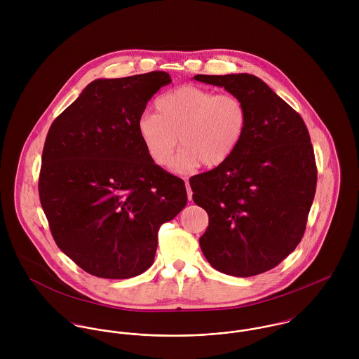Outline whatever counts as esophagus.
Segmentation results:
<instances>
[{"instance_id": "esophagus-1", "label": "esophagus", "mask_w": 359, "mask_h": 359, "mask_svg": "<svg viewBox=\"0 0 359 359\" xmlns=\"http://www.w3.org/2000/svg\"><path fill=\"white\" fill-rule=\"evenodd\" d=\"M185 185H187V192H188V199L189 201H192V189H191V187H189V182H188V180L185 178Z\"/></svg>"}]
</instances>
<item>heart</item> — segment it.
I'll return each instance as SVG.
<instances>
[{
  "label": "heart",
  "instance_id": "heart-1",
  "mask_svg": "<svg viewBox=\"0 0 359 359\" xmlns=\"http://www.w3.org/2000/svg\"><path fill=\"white\" fill-rule=\"evenodd\" d=\"M156 113L138 118L137 133L149 158L158 167L171 163L178 144L175 172L187 174L201 164L212 168L226 163L248 128V107L233 94H215L198 86H182L154 101ZM180 140H177V137Z\"/></svg>",
  "mask_w": 359,
  "mask_h": 359
}]
</instances>
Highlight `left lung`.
Instances as JSON below:
<instances>
[{
	"label": "left lung",
	"instance_id": "left-lung-1",
	"mask_svg": "<svg viewBox=\"0 0 359 359\" xmlns=\"http://www.w3.org/2000/svg\"><path fill=\"white\" fill-rule=\"evenodd\" d=\"M248 107V128L233 156L189 180L208 214L199 239L207 261L232 276L275 268L300 243L316 189V164L302 116L253 74H198Z\"/></svg>",
	"mask_w": 359,
	"mask_h": 359
}]
</instances>
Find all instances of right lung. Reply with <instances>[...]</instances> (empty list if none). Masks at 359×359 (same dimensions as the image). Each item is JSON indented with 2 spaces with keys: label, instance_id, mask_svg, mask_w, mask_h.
I'll use <instances>...</instances> for the list:
<instances>
[{
  "label": "right lung",
  "instance_id": "1",
  "mask_svg": "<svg viewBox=\"0 0 359 359\" xmlns=\"http://www.w3.org/2000/svg\"><path fill=\"white\" fill-rule=\"evenodd\" d=\"M165 72L100 79L51 124L39 194L57 248L86 272L127 279L154 264L157 233L187 205L185 182L156 165L137 133Z\"/></svg>",
  "mask_w": 359,
  "mask_h": 359
}]
</instances>
